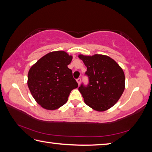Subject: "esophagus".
<instances>
[{
  "instance_id": "34e87169",
  "label": "esophagus",
  "mask_w": 152,
  "mask_h": 152,
  "mask_svg": "<svg viewBox=\"0 0 152 152\" xmlns=\"http://www.w3.org/2000/svg\"><path fill=\"white\" fill-rule=\"evenodd\" d=\"M76 81H77V82H78V85H80V82H81V78H78V79L76 80Z\"/></svg>"
}]
</instances>
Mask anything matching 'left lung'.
I'll use <instances>...</instances> for the list:
<instances>
[{
    "mask_svg": "<svg viewBox=\"0 0 152 152\" xmlns=\"http://www.w3.org/2000/svg\"><path fill=\"white\" fill-rule=\"evenodd\" d=\"M78 58L86 66L89 83L81 84L78 90L84 102L97 111H105L119 101L125 90V74L113 59L105 55L94 54Z\"/></svg>",
    "mask_w": 152,
    "mask_h": 152,
    "instance_id": "1",
    "label": "left lung"
}]
</instances>
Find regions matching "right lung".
Returning <instances> with one entry per match:
<instances>
[{
	"instance_id": "obj_1",
	"label": "right lung",
	"mask_w": 152,
	"mask_h": 152,
	"mask_svg": "<svg viewBox=\"0 0 152 152\" xmlns=\"http://www.w3.org/2000/svg\"><path fill=\"white\" fill-rule=\"evenodd\" d=\"M72 56L64 51H52L40 58L28 72L27 85L41 107L56 110L66 103L70 92L78 87L68 68Z\"/></svg>"
}]
</instances>
